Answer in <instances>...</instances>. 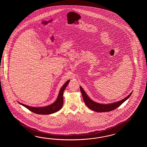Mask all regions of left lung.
Instances as JSON below:
<instances>
[{
	"label": "left lung",
	"mask_w": 147,
	"mask_h": 147,
	"mask_svg": "<svg viewBox=\"0 0 147 147\" xmlns=\"http://www.w3.org/2000/svg\"><path fill=\"white\" fill-rule=\"evenodd\" d=\"M80 89L81 91V94L82 95L83 99L84 100V103L86 106L90 108V109L98 113H103V112H108L112 110L116 109L118 107L120 106L121 104L123 103L125 100H127L129 97H130L132 92H131L128 96L125 97L124 99L119 101H117L115 102L108 104H102V103H97L96 102L91 100L89 97L88 96L87 94L85 92L84 89L81 86H80Z\"/></svg>",
	"instance_id": "obj_1"
}]
</instances>
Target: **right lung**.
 <instances>
[{"mask_svg":"<svg viewBox=\"0 0 147 147\" xmlns=\"http://www.w3.org/2000/svg\"><path fill=\"white\" fill-rule=\"evenodd\" d=\"M70 80H68L66 82L65 84L63 85V87L60 89L59 92L58 94V96L56 100L53 103L51 104L50 105H48L47 106L35 107L29 106L27 105H26L25 104L19 102V104L22 105L24 107L27 108L28 110L32 111V113L39 114V115H50L53 113H56L59 110L61 109L63 107V94L65 89H66V87L67 86L68 84H69Z\"/></svg>","mask_w":147,"mask_h":147,"instance_id":"right-lung-1","label":"right lung"}]
</instances>
